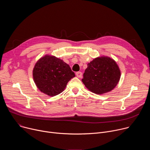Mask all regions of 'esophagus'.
<instances>
[{
	"label": "esophagus",
	"mask_w": 150,
	"mask_h": 150,
	"mask_svg": "<svg viewBox=\"0 0 150 150\" xmlns=\"http://www.w3.org/2000/svg\"><path fill=\"white\" fill-rule=\"evenodd\" d=\"M76 75L77 77L78 78H81L82 77V73L81 72H77L76 73Z\"/></svg>",
	"instance_id": "34e87169"
}]
</instances>
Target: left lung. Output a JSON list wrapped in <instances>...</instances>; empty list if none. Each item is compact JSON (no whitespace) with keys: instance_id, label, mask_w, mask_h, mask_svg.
Returning <instances> with one entry per match:
<instances>
[{"instance_id":"8db88e82","label":"left lung","mask_w":150,"mask_h":150,"mask_svg":"<svg viewBox=\"0 0 150 150\" xmlns=\"http://www.w3.org/2000/svg\"><path fill=\"white\" fill-rule=\"evenodd\" d=\"M120 78V71L116 62L109 57H99L87 65L82 82L90 91L102 94L112 91Z\"/></svg>"}]
</instances>
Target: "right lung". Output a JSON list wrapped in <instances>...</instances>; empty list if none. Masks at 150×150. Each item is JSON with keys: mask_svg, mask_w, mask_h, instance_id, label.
Returning <instances> with one entry per match:
<instances>
[{"mask_svg": "<svg viewBox=\"0 0 150 150\" xmlns=\"http://www.w3.org/2000/svg\"><path fill=\"white\" fill-rule=\"evenodd\" d=\"M33 74L38 88L49 96L61 93L66 88L67 83L75 76L67 63L49 55L38 60Z\"/></svg>", "mask_w": 150, "mask_h": 150, "instance_id": "obj_1", "label": "right lung"}]
</instances>
